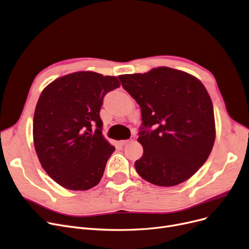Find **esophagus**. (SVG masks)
I'll return each mask as SVG.
<instances>
[{
	"label": "esophagus",
	"instance_id": "esophagus-1",
	"mask_svg": "<svg viewBox=\"0 0 249 249\" xmlns=\"http://www.w3.org/2000/svg\"><path fill=\"white\" fill-rule=\"evenodd\" d=\"M135 139H136V137H135V136H132V137L129 138L128 140H124V141H121L120 143H121V145L124 146V145H127L128 143H131V142H134V141H135Z\"/></svg>",
	"mask_w": 249,
	"mask_h": 249
}]
</instances>
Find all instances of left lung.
Segmentation results:
<instances>
[{
  "label": "left lung",
  "mask_w": 249,
  "mask_h": 249,
  "mask_svg": "<svg viewBox=\"0 0 249 249\" xmlns=\"http://www.w3.org/2000/svg\"><path fill=\"white\" fill-rule=\"evenodd\" d=\"M118 78L141 107L138 141L144 153L135 162L138 174L159 186L187 180L207 161L216 137L213 103L202 82L167 67Z\"/></svg>",
  "instance_id": "8db88e82"
}]
</instances>
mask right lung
Masks as SVG:
<instances>
[{
	"label": "right lung",
	"mask_w": 249,
	"mask_h": 249,
	"mask_svg": "<svg viewBox=\"0 0 249 249\" xmlns=\"http://www.w3.org/2000/svg\"><path fill=\"white\" fill-rule=\"evenodd\" d=\"M121 86L116 77L76 72L41 92L33 118L35 151L45 172L65 188L98 184L115 148L102 135L103 98Z\"/></svg>",
	"instance_id": "right-lung-1"
}]
</instances>
